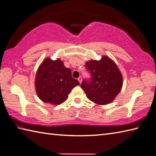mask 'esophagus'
I'll list each match as a JSON object with an SVG mask.
<instances>
[{
    "mask_svg": "<svg viewBox=\"0 0 156 156\" xmlns=\"http://www.w3.org/2000/svg\"><path fill=\"white\" fill-rule=\"evenodd\" d=\"M78 80L79 81V82H80V83H81V82H82V77H80H80H79V78H78Z\"/></svg>",
    "mask_w": 156,
    "mask_h": 156,
    "instance_id": "1",
    "label": "esophagus"
}]
</instances>
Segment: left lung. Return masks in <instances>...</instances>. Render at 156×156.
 <instances>
[{
    "label": "left lung",
    "instance_id": "left-lung-1",
    "mask_svg": "<svg viewBox=\"0 0 156 156\" xmlns=\"http://www.w3.org/2000/svg\"><path fill=\"white\" fill-rule=\"evenodd\" d=\"M85 66L91 78L84 80L80 87L88 98L101 105L112 102L122 86V74L115 63L107 56H102L98 61L87 62Z\"/></svg>",
    "mask_w": 156,
    "mask_h": 156
}]
</instances>
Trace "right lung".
I'll return each mask as SVG.
<instances>
[{"label": "right lung", "instance_id": "right-lung-1", "mask_svg": "<svg viewBox=\"0 0 156 156\" xmlns=\"http://www.w3.org/2000/svg\"><path fill=\"white\" fill-rule=\"evenodd\" d=\"M79 84V82L72 78L71 69L66 68L60 59H45L35 76V89L39 98L52 105L64 102L72 89Z\"/></svg>", "mask_w": 156, "mask_h": 156}]
</instances>
